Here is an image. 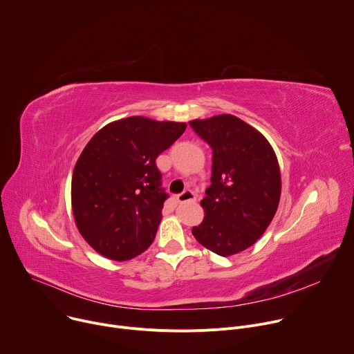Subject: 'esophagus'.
<instances>
[{
  "label": "esophagus",
  "instance_id": "1",
  "mask_svg": "<svg viewBox=\"0 0 354 354\" xmlns=\"http://www.w3.org/2000/svg\"><path fill=\"white\" fill-rule=\"evenodd\" d=\"M194 200H196V196L192 190H185L183 193L176 196L178 203H186V201H194Z\"/></svg>",
  "mask_w": 354,
  "mask_h": 354
}]
</instances>
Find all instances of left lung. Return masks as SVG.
<instances>
[{"label":"left lung","mask_w":354,"mask_h":354,"mask_svg":"<svg viewBox=\"0 0 354 354\" xmlns=\"http://www.w3.org/2000/svg\"><path fill=\"white\" fill-rule=\"evenodd\" d=\"M213 149L212 185L200 201L205 218L192 228L198 243L220 257L254 245L280 201L277 157L262 133L232 115L189 122Z\"/></svg>","instance_id":"obj_1"}]
</instances>
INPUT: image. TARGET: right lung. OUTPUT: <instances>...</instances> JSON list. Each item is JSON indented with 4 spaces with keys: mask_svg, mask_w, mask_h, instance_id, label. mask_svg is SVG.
<instances>
[{
    "mask_svg": "<svg viewBox=\"0 0 354 354\" xmlns=\"http://www.w3.org/2000/svg\"><path fill=\"white\" fill-rule=\"evenodd\" d=\"M186 123L131 116L100 129L73 172L71 205L84 239L112 261H129L153 243L168 193L156 160Z\"/></svg>",
    "mask_w": 354,
    "mask_h": 354,
    "instance_id": "obj_1",
    "label": "right lung"
}]
</instances>
